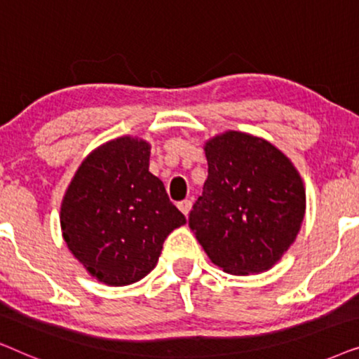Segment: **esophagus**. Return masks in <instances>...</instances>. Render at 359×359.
Returning a JSON list of instances; mask_svg holds the SVG:
<instances>
[{"label":"esophagus","instance_id":"obj_1","mask_svg":"<svg viewBox=\"0 0 359 359\" xmlns=\"http://www.w3.org/2000/svg\"><path fill=\"white\" fill-rule=\"evenodd\" d=\"M191 205H193V203H191L189 199H184V201H181V203H178V209L186 215V217H188V214H189V210H191Z\"/></svg>","mask_w":359,"mask_h":359}]
</instances>
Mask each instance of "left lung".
I'll use <instances>...</instances> for the list:
<instances>
[{
    "label": "left lung",
    "mask_w": 359,
    "mask_h": 359,
    "mask_svg": "<svg viewBox=\"0 0 359 359\" xmlns=\"http://www.w3.org/2000/svg\"><path fill=\"white\" fill-rule=\"evenodd\" d=\"M208 180L189 227L225 273L268 271L296 240L306 188L292 161L268 140L227 130L205 142Z\"/></svg>",
    "instance_id": "obj_1"
}]
</instances>
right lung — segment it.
<instances>
[{"label":"right lung","mask_w":359,"mask_h":359,"mask_svg":"<svg viewBox=\"0 0 359 359\" xmlns=\"http://www.w3.org/2000/svg\"><path fill=\"white\" fill-rule=\"evenodd\" d=\"M150 144L124 135L91 151L63 196L62 235L86 271L107 286L140 281L163 242L186 224L149 171Z\"/></svg>","instance_id":"1"}]
</instances>
